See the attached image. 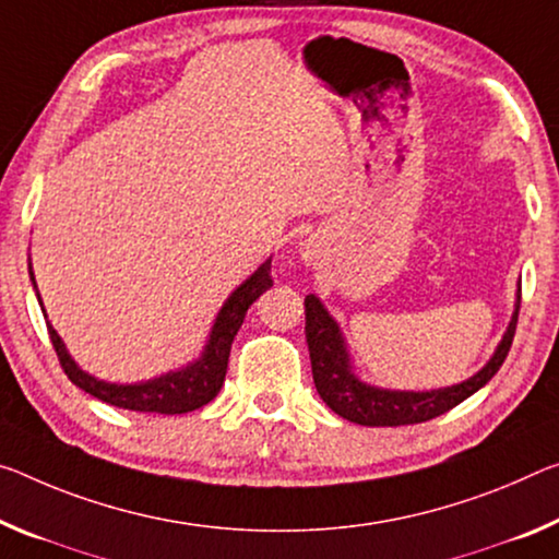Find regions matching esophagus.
<instances>
[{"instance_id":"34e87169","label":"esophagus","mask_w":559,"mask_h":559,"mask_svg":"<svg viewBox=\"0 0 559 559\" xmlns=\"http://www.w3.org/2000/svg\"><path fill=\"white\" fill-rule=\"evenodd\" d=\"M313 255H316V248H313L311 241L300 246V259H304V261H313Z\"/></svg>"}]
</instances>
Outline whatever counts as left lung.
Segmentation results:
<instances>
[{"label":"left lung","mask_w":559,"mask_h":559,"mask_svg":"<svg viewBox=\"0 0 559 559\" xmlns=\"http://www.w3.org/2000/svg\"><path fill=\"white\" fill-rule=\"evenodd\" d=\"M518 311L520 286L515 311H512L498 348H495L490 360L477 373L463 380V383L436 388V391H393V388L370 385L356 376L338 321L328 313L321 298L311 294L306 296V341L308 350H311L316 391L323 397V403L333 413H338L341 418L368 425V428H395V425L432 420L480 391L487 380L498 373L502 360L508 358L512 335H515Z\"/></svg>","instance_id":"8db88e82"}]
</instances>
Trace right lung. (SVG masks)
I'll list each match as a JSON object with an SVG mask.
<instances>
[{
	"mask_svg": "<svg viewBox=\"0 0 559 559\" xmlns=\"http://www.w3.org/2000/svg\"><path fill=\"white\" fill-rule=\"evenodd\" d=\"M29 278L32 286L37 290V300L41 306V296L34 281L32 259H29ZM273 286L271 278V259H265L251 276H248L241 286H238L231 296L224 300L221 311L216 313V321L211 325L206 345H203L201 356L197 360L186 362V366L168 370L156 378L139 380V383H111V380H102L92 373H86L84 368H79V362L72 358V353L67 350L61 335L55 331V325L49 323L47 311V328L49 338L55 345L57 356L64 373L76 388H82L84 393L99 397V401L123 407V411H136V413H158V415H181L191 413L197 407L206 405L218 395L221 385H224L228 356H231V343L236 338L238 328H241L248 306L255 298L265 294Z\"/></svg>",
	"mask_w": 559,
	"mask_h": 559,
	"instance_id": "right-lung-1",
	"label": "right lung"
}]
</instances>
